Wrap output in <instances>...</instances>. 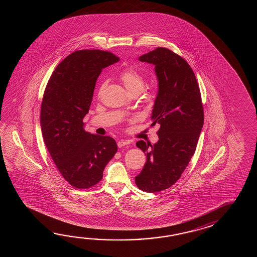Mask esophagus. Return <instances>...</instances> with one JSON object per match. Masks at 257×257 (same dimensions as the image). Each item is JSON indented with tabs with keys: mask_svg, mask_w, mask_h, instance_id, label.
<instances>
[{
	"mask_svg": "<svg viewBox=\"0 0 257 257\" xmlns=\"http://www.w3.org/2000/svg\"><path fill=\"white\" fill-rule=\"evenodd\" d=\"M128 144H131V141H128V140H121V141L117 142V147H124V146H126Z\"/></svg>",
	"mask_w": 257,
	"mask_h": 257,
	"instance_id": "34e87169",
	"label": "esophagus"
}]
</instances>
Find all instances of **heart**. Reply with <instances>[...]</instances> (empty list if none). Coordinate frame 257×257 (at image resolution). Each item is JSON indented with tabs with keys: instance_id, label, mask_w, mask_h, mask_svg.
I'll return each instance as SVG.
<instances>
[{
	"instance_id": "b5f03b06",
	"label": "heart",
	"mask_w": 257,
	"mask_h": 257,
	"mask_svg": "<svg viewBox=\"0 0 257 257\" xmlns=\"http://www.w3.org/2000/svg\"><path fill=\"white\" fill-rule=\"evenodd\" d=\"M121 81L124 83L125 87L128 92H132L134 90H143L145 82L143 77L135 71L134 69H126L122 71L120 74Z\"/></svg>"
}]
</instances>
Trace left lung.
Segmentation results:
<instances>
[{
	"label": "left lung",
	"mask_w": 257,
	"mask_h": 257,
	"mask_svg": "<svg viewBox=\"0 0 257 257\" xmlns=\"http://www.w3.org/2000/svg\"><path fill=\"white\" fill-rule=\"evenodd\" d=\"M139 60L154 65L158 93L153 104L152 125H161L155 144L136 143L147 160L135 177L142 191L169 188L181 177L197 148L204 123L200 90L191 67L179 55L157 48Z\"/></svg>",
	"instance_id": "8db88e82"
}]
</instances>
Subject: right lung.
I'll return each mask as SVG.
<instances>
[{
  "label": "right lung",
  "instance_id": "1",
  "mask_svg": "<svg viewBox=\"0 0 257 257\" xmlns=\"http://www.w3.org/2000/svg\"><path fill=\"white\" fill-rule=\"evenodd\" d=\"M118 60L108 51L77 50L57 66L45 89L40 112L44 142L63 178L79 189L100 182L117 151L113 138L84 131L82 119L102 70Z\"/></svg>",
  "mask_w": 257,
  "mask_h": 257
}]
</instances>
